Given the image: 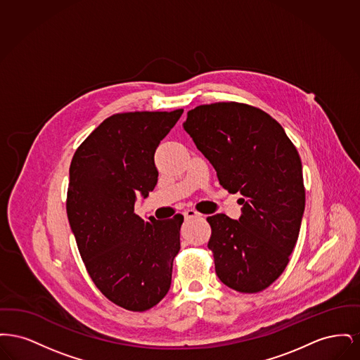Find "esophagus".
I'll list each match as a JSON object with an SVG mask.
<instances>
[{"label":"esophagus","mask_w":360,"mask_h":360,"mask_svg":"<svg viewBox=\"0 0 360 360\" xmlns=\"http://www.w3.org/2000/svg\"><path fill=\"white\" fill-rule=\"evenodd\" d=\"M184 216H185V219H193V217H201L202 214L200 212H197L195 209H188L184 212Z\"/></svg>","instance_id":"1"}]
</instances>
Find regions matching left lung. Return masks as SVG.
<instances>
[{"instance_id": "left-lung-1", "label": "left lung", "mask_w": 360, "mask_h": 360, "mask_svg": "<svg viewBox=\"0 0 360 360\" xmlns=\"http://www.w3.org/2000/svg\"><path fill=\"white\" fill-rule=\"evenodd\" d=\"M220 185L238 193L239 221L207 217L216 274L240 292L267 289L283 273L305 209L302 163L278 121L241 103L200 105L184 122Z\"/></svg>"}]
</instances>
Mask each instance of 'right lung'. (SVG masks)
Segmentation results:
<instances>
[{
	"label": "right lung",
	"mask_w": 360,
	"mask_h": 360,
	"mask_svg": "<svg viewBox=\"0 0 360 360\" xmlns=\"http://www.w3.org/2000/svg\"><path fill=\"white\" fill-rule=\"evenodd\" d=\"M182 113L113 115L86 137L70 165L66 209L79 254L98 290L127 310L153 308L172 285L184 216L146 221L135 201L154 190L155 151Z\"/></svg>",
	"instance_id": "1"
}]
</instances>
